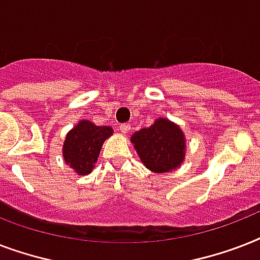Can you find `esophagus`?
<instances>
[{"mask_svg":"<svg viewBox=\"0 0 260 260\" xmlns=\"http://www.w3.org/2000/svg\"><path fill=\"white\" fill-rule=\"evenodd\" d=\"M120 131H121V134H128L131 131V125L129 124H122V125H120Z\"/></svg>","mask_w":260,"mask_h":260,"instance_id":"obj_1","label":"esophagus"}]
</instances>
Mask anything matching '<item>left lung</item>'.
I'll list each match as a JSON object with an SVG mask.
<instances>
[{
  "mask_svg": "<svg viewBox=\"0 0 260 260\" xmlns=\"http://www.w3.org/2000/svg\"><path fill=\"white\" fill-rule=\"evenodd\" d=\"M131 143L143 165L152 173H170L185 160V134L166 117H158L151 126L136 131L131 136Z\"/></svg>",
  "mask_w": 260,
  "mask_h": 260,
  "instance_id": "obj_1",
  "label": "left lung"
}]
</instances>
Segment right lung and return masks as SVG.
Returning <instances> with one entry per match:
<instances>
[{"label":"right lung","mask_w":260,"mask_h":260,"mask_svg":"<svg viewBox=\"0 0 260 260\" xmlns=\"http://www.w3.org/2000/svg\"><path fill=\"white\" fill-rule=\"evenodd\" d=\"M113 135L112 126L95 125L89 120H79L67 132L63 142L64 163L78 175H87L94 169L102 144Z\"/></svg>","instance_id":"obj_1"}]
</instances>
